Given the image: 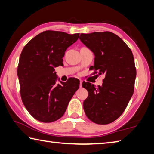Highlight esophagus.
Wrapping results in <instances>:
<instances>
[{
	"label": "esophagus",
	"mask_w": 154,
	"mask_h": 154,
	"mask_svg": "<svg viewBox=\"0 0 154 154\" xmlns=\"http://www.w3.org/2000/svg\"><path fill=\"white\" fill-rule=\"evenodd\" d=\"M82 82H83V81L82 80H80V85H79V87L80 88L82 87Z\"/></svg>",
	"instance_id": "34e87169"
}]
</instances>
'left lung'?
<instances>
[{"label":"left lung","instance_id":"1","mask_svg":"<svg viewBox=\"0 0 154 154\" xmlns=\"http://www.w3.org/2000/svg\"><path fill=\"white\" fill-rule=\"evenodd\" d=\"M79 39L95 56L92 69L105 75L101 86L83 82L88 92L83 105L85 113L96 124H110L123 113L133 94L137 75L133 54L111 32L81 34Z\"/></svg>","mask_w":154,"mask_h":154}]
</instances>
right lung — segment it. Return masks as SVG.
Instances as JSON below:
<instances>
[{"label": "right lung", "instance_id": "add662e5", "mask_svg": "<svg viewBox=\"0 0 154 154\" xmlns=\"http://www.w3.org/2000/svg\"><path fill=\"white\" fill-rule=\"evenodd\" d=\"M79 36L44 31L32 38L21 53L17 67L21 98L27 111L38 121L49 123L60 118L79 87V79L62 82L54 72L63 64L65 51ZM57 80L61 83L57 85Z\"/></svg>", "mask_w": 154, "mask_h": 154}]
</instances>
